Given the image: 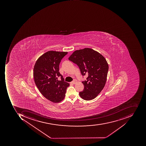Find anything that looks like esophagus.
I'll list each match as a JSON object with an SVG mask.
<instances>
[{
	"label": "esophagus",
	"instance_id": "obj_1",
	"mask_svg": "<svg viewBox=\"0 0 146 146\" xmlns=\"http://www.w3.org/2000/svg\"><path fill=\"white\" fill-rule=\"evenodd\" d=\"M77 83V80H74L73 81H72L71 82V84H75Z\"/></svg>",
	"mask_w": 146,
	"mask_h": 146
}]
</instances>
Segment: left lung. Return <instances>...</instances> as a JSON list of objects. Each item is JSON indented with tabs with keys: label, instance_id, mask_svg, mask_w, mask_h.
<instances>
[{
	"label": "left lung",
	"instance_id": "obj_1",
	"mask_svg": "<svg viewBox=\"0 0 146 146\" xmlns=\"http://www.w3.org/2000/svg\"><path fill=\"white\" fill-rule=\"evenodd\" d=\"M68 59L76 64L82 76L88 75L82 82L84 88L79 92L80 97L86 100L94 99L106 84L109 67L105 58L99 52L86 48L75 51Z\"/></svg>",
	"mask_w": 146,
	"mask_h": 146
}]
</instances>
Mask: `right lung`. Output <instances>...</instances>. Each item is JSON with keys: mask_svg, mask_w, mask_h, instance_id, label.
Returning <instances> with one entry per match:
<instances>
[{"mask_svg": "<svg viewBox=\"0 0 146 146\" xmlns=\"http://www.w3.org/2000/svg\"><path fill=\"white\" fill-rule=\"evenodd\" d=\"M67 54L65 52H47L38 58L34 68L36 86L46 98L53 103L64 100L69 86L59 72L61 60Z\"/></svg>", "mask_w": 146, "mask_h": 146, "instance_id": "obj_1", "label": "right lung"}]
</instances>
